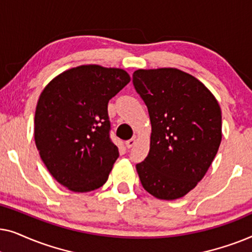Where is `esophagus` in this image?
Instances as JSON below:
<instances>
[{"label": "esophagus", "instance_id": "esophagus-1", "mask_svg": "<svg viewBox=\"0 0 252 252\" xmlns=\"http://www.w3.org/2000/svg\"><path fill=\"white\" fill-rule=\"evenodd\" d=\"M135 142H136V139H135V137H133V139L127 140L126 142H125V144H126V147L128 148V149H130V148H132L134 144H135Z\"/></svg>", "mask_w": 252, "mask_h": 252}]
</instances>
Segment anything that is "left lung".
Wrapping results in <instances>:
<instances>
[{
  "instance_id": "8db88e82",
  "label": "left lung",
  "mask_w": 252,
  "mask_h": 252,
  "mask_svg": "<svg viewBox=\"0 0 252 252\" xmlns=\"http://www.w3.org/2000/svg\"><path fill=\"white\" fill-rule=\"evenodd\" d=\"M133 85L151 123L150 149L136 171L156 198L184 197L204 178L221 142V109L191 74L173 67L136 70Z\"/></svg>"
}]
</instances>
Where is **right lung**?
Returning a JSON list of instances; mask_svg holds the SVG:
<instances>
[{
  "mask_svg": "<svg viewBox=\"0 0 252 252\" xmlns=\"http://www.w3.org/2000/svg\"><path fill=\"white\" fill-rule=\"evenodd\" d=\"M130 81L123 68L81 65L55 77L41 93L34 140L48 171L74 192L98 189L119 157L110 140L108 103Z\"/></svg>",
  "mask_w": 252,
  "mask_h": 252,
  "instance_id": "add662e5",
  "label": "right lung"
}]
</instances>
